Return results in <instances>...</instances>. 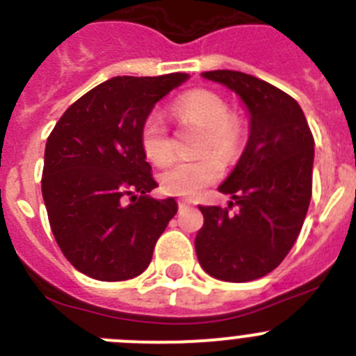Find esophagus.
Listing matches in <instances>:
<instances>
[{
    "label": "esophagus",
    "mask_w": 356,
    "mask_h": 356,
    "mask_svg": "<svg viewBox=\"0 0 356 356\" xmlns=\"http://www.w3.org/2000/svg\"><path fill=\"white\" fill-rule=\"evenodd\" d=\"M188 205H191V203H188V201H187V200H180V201H178V209H180V210L187 209V207H188Z\"/></svg>",
    "instance_id": "obj_1"
}]
</instances>
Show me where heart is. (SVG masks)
Here are the masks:
<instances>
[{"instance_id": "heart-1", "label": "heart", "mask_w": 356, "mask_h": 356, "mask_svg": "<svg viewBox=\"0 0 356 356\" xmlns=\"http://www.w3.org/2000/svg\"><path fill=\"white\" fill-rule=\"evenodd\" d=\"M178 119L205 130L200 153L212 150L228 159L235 153L241 139L238 122L229 115V108L221 96L210 90H193L181 96L172 106ZM140 147L149 162L163 165L172 159V143L162 115L151 112L140 127ZM222 163L216 156H203L194 162H176L160 172L159 181L165 193L175 196H196L200 191L221 176Z\"/></svg>"}]
</instances>
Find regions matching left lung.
<instances>
[{
    "mask_svg": "<svg viewBox=\"0 0 356 356\" xmlns=\"http://www.w3.org/2000/svg\"><path fill=\"white\" fill-rule=\"evenodd\" d=\"M201 76L237 94L250 115L246 147L219 185L238 212L200 207L205 222L194 241L205 273L242 284L276 269L300 235L312 197L314 137L298 102L275 85L228 69Z\"/></svg>",
    "mask_w": 356,
    "mask_h": 356,
    "instance_id": "obj_1",
    "label": "left lung"
}]
</instances>
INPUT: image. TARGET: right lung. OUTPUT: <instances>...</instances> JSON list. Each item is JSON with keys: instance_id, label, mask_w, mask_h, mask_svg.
<instances>
[{"instance_id": "1", "label": "right lung", "mask_w": 356, "mask_h": 356, "mask_svg": "<svg viewBox=\"0 0 356 356\" xmlns=\"http://www.w3.org/2000/svg\"><path fill=\"white\" fill-rule=\"evenodd\" d=\"M188 80L114 76L72 103L44 151L42 197L56 244L78 271L102 282L144 273L178 203L159 187L140 147L156 103Z\"/></svg>"}]
</instances>
